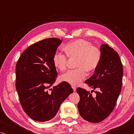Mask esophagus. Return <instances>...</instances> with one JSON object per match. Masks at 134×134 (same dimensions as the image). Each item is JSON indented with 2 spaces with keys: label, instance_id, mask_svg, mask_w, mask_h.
I'll use <instances>...</instances> for the list:
<instances>
[{
  "label": "esophagus",
  "instance_id": "esophagus-1",
  "mask_svg": "<svg viewBox=\"0 0 134 134\" xmlns=\"http://www.w3.org/2000/svg\"><path fill=\"white\" fill-rule=\"evenodd\" d=\"M72 89H73V91H76V87H75V86H72Z\"/></svg>",
  "mask_w": 134,
  "mask_h": 134
}]
</instances>
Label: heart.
I'll use <instances>...</instances> for the list:
<instances>
[{"label": "heart", "instance_id": "heart-1", "mask_svg": "<svg viewBox=\"0 0 134 134\" xmlns=\"http://www.w3.org/2000/svg\"><path fill=\"white\" fill-rule=\"evenodd\" d=\"M63 51L69 58H76L77 68L68 71L60 77L61 81L71 85H77L86 77V71L91 72L99 66L102 59V52L98 47L94 46L87 40H76L63 46ZM55 68L63 71L66 68L68 58L65 55L55 53L52 58Z\"/></svg>", "mask_w": 134, "mask_h": 134}]
</instances>
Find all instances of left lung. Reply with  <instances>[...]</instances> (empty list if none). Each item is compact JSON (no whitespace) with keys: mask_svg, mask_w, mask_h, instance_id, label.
Instances as JSON below:
<instances>
[{"mask_svg":"<svg viewBox=\"0 0 134 134\" xmlns=\"http://www.w3.org/2000/svg\"><path fill=\"white\" fill-rule=\"evenodd\" d=\"M100 51L102 59L99 65L94 74L85 81L97 90L96 94L82 88H77L80 96L78 109L80 116L91 122H100L109 116L114 109L122 88L123 67L118 54L107 44L101 45Z\"/></svg>","mask_w":134,"mask_h":134,"instance_id":"left-lung-1","label":"left lung"}]
</instances>
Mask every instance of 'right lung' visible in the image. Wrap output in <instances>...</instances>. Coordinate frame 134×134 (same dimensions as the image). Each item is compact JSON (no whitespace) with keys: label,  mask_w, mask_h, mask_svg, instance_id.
<instances>
[{"label":"right lung","mask_w":134,"mask_h":134,"mask_svg":"<svg viewBox=\"0 0 134 134\" xmlns=\"http://www.w3.org/2000/svg\"><path fill=\"white\" fill-rule=\"evenodd\" d=\"M61 43L55 38L36 42L24 51L16 63V88L20 103L35 121L44 122L54 118L61 104L73 92L65 82L51 88L50 94L47 91L57 77L52 58Z\"/></svg>","instance_id":"add662e5"}]
</instances>
